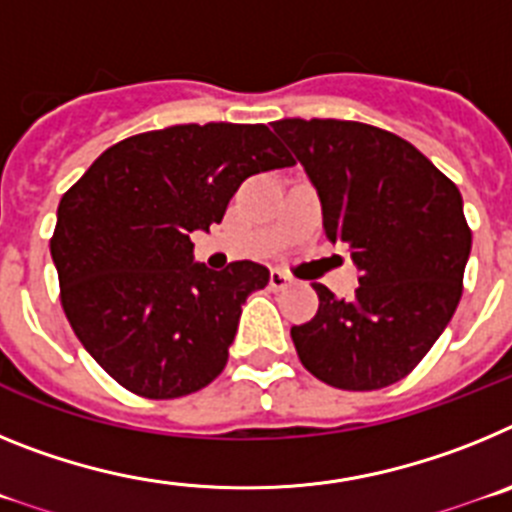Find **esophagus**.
<instances>
[{"label": "esophagus", "mask_w": 512, "mask_h": 512, "mask_svg": "<svg viewBox=\"0 0 512 512\" xmlns=\"http://www.w3.org/2000/svg\"><path fill=\"white\" fill-rule=\"evenodd\" d=\"M289 284H292V277H287L284 271L279 269H271L269 271V287L277 289V292H282V289H287Z\"/></svg>", "instance_id": "1"}]
</instances>
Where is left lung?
Masks as SVG:
<instances>
[{"label": "left lung", "instance_id": "left-lung-1", "mask_svg": "<svg viewBox=\"0 0 512 512\" xmlns=\"http://www.w3.org/2000/svg\"><path fill=\"white\" fill-rule=\"evenodd\" d=\"M323 205V228L351 251L359 289L320 297L310 323L292 325L297 356L338 390H382L420 364L461 300L472 230L464 202L400 135L354 120L271 122Z\"/></svg>", "mask_w": 512, "mask_h": 512}]
</instances>
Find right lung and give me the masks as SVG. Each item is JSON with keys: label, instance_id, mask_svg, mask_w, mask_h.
<instances>
[{"label": "right lung", "instance_id": "obj_1", "mask_svg": "<svg viewBox=\"0 0 512 512\" xmlns=\"http://www.w3.org/2000/svg\"><path fill=\"white\" fill-rule=\"evenodd\" d=\"M295 166L266 125H171L102 153L61 197L51 256L76 338L125 390L174 400L228 364L241 305L269 269L194 261L248 176Z\"/></svg>", "mask_w": 512, "mask_h": 512}]
</instances>
